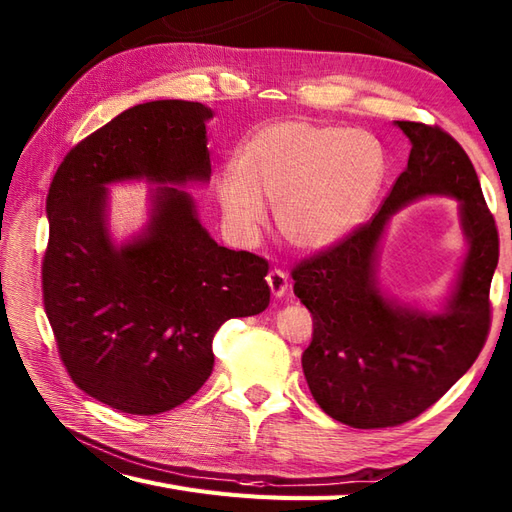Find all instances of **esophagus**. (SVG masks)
Listing matches in <instances>:
<instances>
[{"label":"esophagus","mask_w":512,"mask_h":512,"mask_svg":"<svg viewBox=\"0 0 512 512\" xmlns=\"http://www.w3.org/2000/svg\"><path fill=\"white\" fill-rule=\"evenodd\" d=\"M266 281H268V286H270V292H273L275 297H284L286 292H288L290 279H288V275L284 273V270H279V268L270 270L268 277H266Z\"/></svg>","instance_id":"1"}]
</instances>
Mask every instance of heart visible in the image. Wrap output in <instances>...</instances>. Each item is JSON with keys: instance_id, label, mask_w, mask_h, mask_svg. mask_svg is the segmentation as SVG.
<instances>
[{"instance_id": "obj_1", "label": "heart", "mask_w": 512, "mask_h": 512, "mask_svg": "<svg viewBox=\"0 0 512 512\" xmlns=\"http://www.w3.org/2000/svg\"><path fill=\"white\" fill-rule=\"evenodd\" d=\"M380 140L365 129L284 118L255 129L237 149L235 169L215 178L226 224L253 242L277 204V224L290 246L323 250L363 224L385 180Z\"/></svg>"}]
</instances>
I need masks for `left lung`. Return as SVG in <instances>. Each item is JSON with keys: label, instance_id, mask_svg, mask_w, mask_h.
Here are the masks:
<instances>
[{"label": "left lung", "instance_id": "obj_1", "mask_svg": "<svg viewBox=\"0 0 512 512\" xmlns=\"http://www.w3.org/2000/svg\"><path fill=\"white\" fill-rule=\"evenodd\" d=\"M411 143L407 169L380 211L292 270L295 295L312 314V343L301 356L319 407L354 429L409 422L469 372L491 328V279L499 237L473 162L440 127L396 121ZM424 194L461 202L470 250L442 313L400 307L377 288L375 255L388 217Z\"/></svg>", "mask_w": 512, "mask_h": 512}]
</instances>
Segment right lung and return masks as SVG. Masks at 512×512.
<instances>
[{
    "instance_id": "right-lung-1",
    "label": "right lung",
    "mask_w": 512,
    "mask_h": 512,
    "mask_svg": "<svg viewBox=\"0 0 512 512\" xmlns=\"http://www.w3.org/2000/svg\"><path fill=\"white\" fill-rule=\"evenodd\" d=\"M193 101L134 105L70 149L46 213L43 308L74 385L103 405L154 416L182 405L213 372V336L270 303L268 262L215 242L187 182L211 178L206 121ZM158 183L150 222L116 247L106 184Z\"/></svg>"
}]
</instances>
